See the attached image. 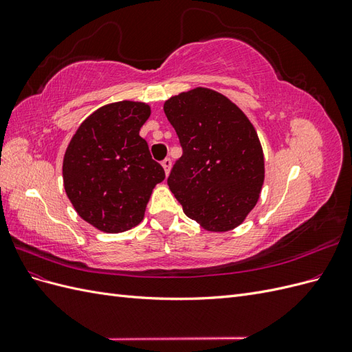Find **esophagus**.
I'll use <instances>...</instances> for the list:
<instances>
[{
	"label": "esophagus",
	"mask_w": 352,
	"mask_h": 352,
	"mask_svg": "<svg viewBox=\"0 0 352 352\" xmlns=\"http://www.w3.org/2000/svg\"><path fill=\"white\" fill-rule=\"evenodd\" d=\"M162 166H163V168H164L166 175H168V173H170V168H172V160H170V158H164L163 162H162Z\"/></svg>",
	"instance_id": "1"
}]
</instances>
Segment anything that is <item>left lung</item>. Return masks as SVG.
<instances>
[{
	"label": "left lung",
	"instance_id": "8db88e82",
	"mask_svg": "<svg viewBox=\"0 0 352 352\" xmlns=\"http://www.w3.org/2000/svg\"><path fill=\"white\" fill-rule=\"evenodd\" d=\"M164 113L184 151L167 185L185 214L211 232L239 226L264 182L263 150L248 117L207 88L167 100Z\"/></svg>",
	"mask_w": 352,
	"mask_h": 352
}]
</instances>
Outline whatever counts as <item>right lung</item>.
I'll return each instance as SVG.
<instances>
[{
    "mask_svg": "<svg viewBox=\"0 0 352 352\" xmlns=\"http://www.w3.org/2000/svg\"><path fill=\"white\" fill-rule=\"evenodd\" d=\"M150 113L144 102L104 105L83 120L66 150V194L78 214L102 232L140 225L154 186L166 177L140 136Z\"/></svg>",
    "mask_w": 352,
    "mask_h": 352,
    "instance_id": "add662e5",
    "label": "right lung"
}]
</instances>
